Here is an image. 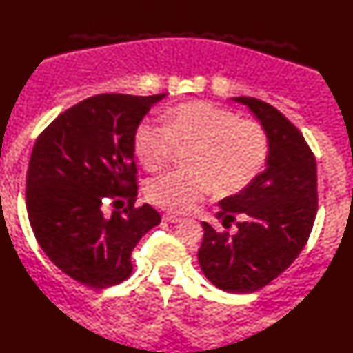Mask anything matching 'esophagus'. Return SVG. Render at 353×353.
Masks as SVG:
<instances>
[{
	"label": "esophagus",
	"instance_id": "esophagus-1",
	"mask_svg": "<svg viewBox=\"0 0 353 353\" xmlns=\"http://www.w3.org/2000/svg\"><path fill=\"white\" fill-rule=\"evenodd\" d=\"M163 221H166V223H179L181 221V218H177V216H174V215H164L163 216Z\"/></svg>",
	"mask_w": 353,
	"mask_h": 353
}]
</instances>
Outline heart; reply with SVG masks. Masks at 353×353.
Instances as JSON below:
<instances>
[{
  "label": "heart",
  "mask_w": 353,
  "mask_h": 353,
  "mask_svg": "<svg viewBox=\"0 0 353 353\" xmlns=\"http://www.w3.org/2000/svg\"><path fill=\"white\" fill-rule=\"evenodd\" d=\"M135 153L148 171H159L189 148V169L164 172L146 185V199L172 213H187L210 192L220 197L244 190L264 169L269 137L256 120L210 102H185L169 109L164 122L145 120L135 132Z\"/></svg>",
  "instance_id": "obj_1"
}]
</instances>
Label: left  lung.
Wrapping results in <instances>:
<instances>
[{
	"label": "left lung",
	"mask_w": 353,
	"mask_h": 353,
	"mask_svg": "<svg viewBox=\"0 0 353 353\" xmlns=\"http://www.w3.org/2000/svg\"><path fill=\"white\" fill-rule=\"evenodd\" d=\"M246 105L269 137L265 169L246 189L220 200L221 225L239 218L238 233L203 226L199 264L223 292L252 293L292 264L305 248L318 212L316 159L301 132L275 107L254 97H231Z\"/></svg>",
	"instance_id": "8db88e82"
}]
</instances>
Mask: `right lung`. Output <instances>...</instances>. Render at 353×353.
I'll return each instance as SVG.
<instances>
[{"label":"right lung","mask_w":353,"mask_h":353,"mask_svg":"<svg viewBox=\"0 0 353 353\" xmlns=\"http://www.w3.org/2000/svg\"><path fill=\"white\" fill-rule=\"evenodd\" d=\"M168 94H99L60 114L35 141L26 207L35 239L61 272L104 288L132 274V251L159 225V213L135 208V132ZM105 203L116 207L105 216Z\"/></svg>","instance_id":"1"}]
</instances>
